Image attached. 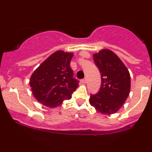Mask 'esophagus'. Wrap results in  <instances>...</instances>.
<instances>
[{
	"label": "esophagus",
	"mask_w": 152,
	"mask_h": 152,
	"mask_svg": "<svg viewBox=\"0 0 152 152\" xmlns=\"http://www.w3.org/2000/svg\"><path fill=\"white\" fill-rule=\"evenodd\" d=\"M81 82L82 83H86V82H87V79H86V78H83V79L81 80Z\"/></svg>",
	"instance_id": "1"
}]
</instances>
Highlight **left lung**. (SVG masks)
<instances>
[{"mask_svg":"<svg viewBox=\"0 0 152 152\" xmlns=\"http://www.w3.org/2000/svg\"><path fill=\"white\" fill-rule=\"evenodd\" d=\"M93 57L101 73L102 85L98 93L91 95L90 104L102 114H115L129 96L130 74L121 59L111 50L103 49L94 53Z\"/></svg>","mask_w":152,"mask_h":152,"instance_id":"1","label":"left lung"}]
</instances>
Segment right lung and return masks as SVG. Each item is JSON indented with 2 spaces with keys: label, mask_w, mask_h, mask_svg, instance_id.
I'll list each match as a JSON object with an SVG mask.
<instances>
[{
  "label": "right lung",
  "mask_w": 152,
  "mask_h": 152,
  "mask_svg": "<svg viewBox=\"0 0 152 152\" xmlns=\"http://www.w3.org/2000/svg\"><path fill=\"white\" fill-rule=\"evenodd\" d=\"M73 56V53L57 50L34 71L30 78V86L38 102L55 108L71 98L79 83L74 78L70 66Z\"/></svg>",
  "instance_id": "obj_1"
}]
</instances>
